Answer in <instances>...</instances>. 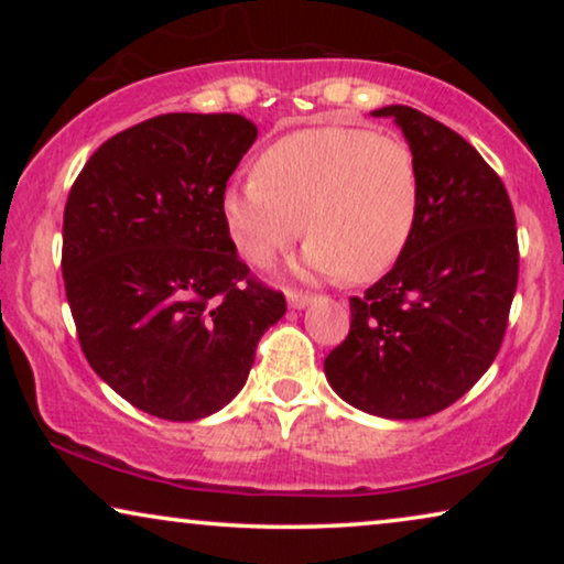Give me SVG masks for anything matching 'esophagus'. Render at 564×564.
Returning a JSON list of instances; mask_svg holds the SVG:
<instances>
[{
	"mask_svg": "<svg viewBox=\"0 0 564 564\" xmlns=\"http://www.w3.org/2000/svg\"><path fill=\"white\" fill-rule=\"evenodd\" d=\"M288 303H290V307H305V305H311L313 303V295H307V292H297V290H290L288 292Z\"/></svg>",
	"mask_w": 564,
	"mask_h": 564,
	"instance_id": "esophagus-1",
	"label": "esophagus"
}]
</instances>
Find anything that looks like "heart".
<instances>
[{
	"label": "heart",
	"instance_id": "b5f03b06",
	"mask_svg": "<svg viewBox=\"0 0 564 564\" xmlns=\"http://www.w3.org/2000/svg\"><path fill=\"white\" fill-rule=\"evenodd\" d=\"M253 180L223 195L236 249L267 267L300 236L305 264L323 276L369 282L411 241L421 176L411 145L369 128H305L264 149Z\"/></svg>",
	"mask_w": 564,
	"mask_h": 564
}]
</instances>
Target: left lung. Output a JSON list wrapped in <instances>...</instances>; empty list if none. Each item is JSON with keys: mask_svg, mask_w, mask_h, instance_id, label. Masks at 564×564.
I'll use <instances>...</instances> for the list:
<instances>
[{"mask_svg": "<svg viewBox=\"0 0 564 564\" xmlns=\"http://www.w3.org/2000/svg\"><path fill=\"white\" fill-rule=\"evenodd\" d=\"M372 115L395 120L411 145L419 218L395 267L349 300V336L323 367L349 405L411 421L449 408L498 357L519 238L503 182L465 138L405 105Z\"/></svg>", "mask_w": 564, "mask_h": 564, "instance_id": "8db88e82", "label": "left lung"}]
</instances>
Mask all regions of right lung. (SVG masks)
Segmentation results:
<instances>
[{"label":"right lung","instance_id":"obj_1","mask_svg":"<svg viewBox=\"0 0 564 564\" xmlns=\"http://www.w3.org/2000/svg\"><path fill=\"white\" fill-rule=\"evenodd\" d=\"M253 141L243 115H159L99 145L68 192L61 272L82 351L156 419L228 405L288 311L223 220L226 184Z\"/></svg>","mask_w":564,"mask_h":564}]
</instances>
